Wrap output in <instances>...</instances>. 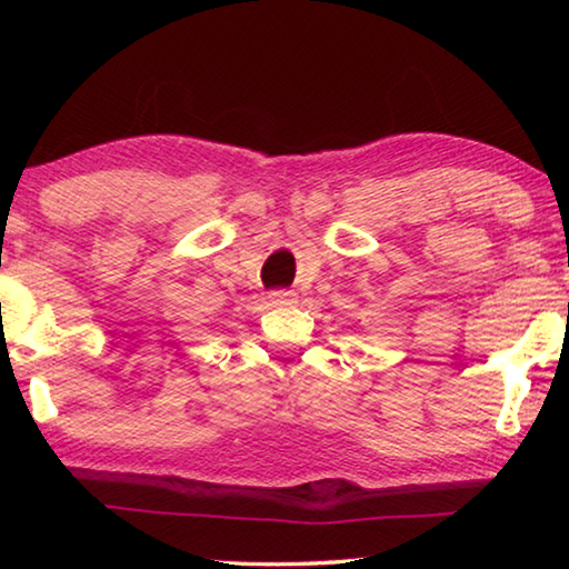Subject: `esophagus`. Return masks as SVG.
<instances>
[{
    "mask_svg": "<svg viewBox=\"0 0 569 569\" xmlns=\"http://www.w3.org/2000/svg\"><path fill=\"white\" fill-rule=\"evenodd\" d=\"M268 301H271V306H288L296 301V293L293 291H271L268 293Z\"/></svg>",
    "mask_w": 569,
    "mask_h": 569,
    "instance_id": "esophagus-1",
    "label": "esophagus"
}]
</instances>
